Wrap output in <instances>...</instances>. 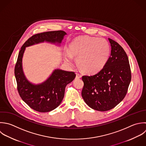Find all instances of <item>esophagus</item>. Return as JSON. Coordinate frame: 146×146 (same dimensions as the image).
I'll return each instance as SVG.
<instances>
[{
	"mask_svg": "<svg viewBox=\"0 0 146 146\" xmlns=\"http://www.w3.org/2000/svg\"><path fill=\"white\" fill-rule=\"evenodd\" d=\"M82 77V75L79 73H76V78H81Z\"/></svg>",
	"mask_w": 146,
	"mask_h": 146,
	"instance_id": "esophagus-1",
	"label": "esophagus"
}]
</instances>
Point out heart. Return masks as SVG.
Wrapping results in <instances>:
<instances>
[{"label": "heart", "mask_w": 146, "mask_h": 146, "mask_svg": "<svg viewBox=\"0 0 146 146\" xmlns=\"http://www.w3.org/2000/svg\"><path fill=\"white\" fill-rule=\"evenodd\" d=\"M69 49V52L66 51L64 54L65 62L73 65L75 57L80 68L90 74L97 73L104 68L110 53L109 44L105 38L88 36L74 38Z\"/></svg>", "instance_id": "obj_1"}]
</instances>
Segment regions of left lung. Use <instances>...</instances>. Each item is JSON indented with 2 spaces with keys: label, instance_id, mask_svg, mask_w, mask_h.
<instances>
[{
  "label": "left lung",
  "instance_id": "left-lung-1",
  "mask_svg": "<svg viewBox=\"0 0 146 146\" xmlns=\"http://www.w3.org/2000/svg\"><path fill=\"white\" fill-rule=\"evenodd\" d=\"M108 39L111 54L104 68L94 75L82 77L84 101L92 109L100 111L112 109L123 100L131 79L126 53L118 43Z\"/></svg>",
  "mask_w": 146,
  "mask_h": 146
}]
</instances>
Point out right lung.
<instances>
[{
	"label": "right lung",
	"instance_id": "add662e5",
	"mask_svg": "<svg viewBox=\"0 0 146 146\" xmlns=\"http://www.w3.org/2000/svg\"><path fill=\"white\" fill-rule=\"evenodd\" d=\"M67 33L63 31L46 32L30 37L21 46L15 68L17 90L21 99L32 109L41 113L50 111L61 103L66 86L76 77L73 72L55 69L44 82L33 84L26 77L23 68V57L27 47L42 42L60 46Z\"/></svg>",
	"mask_w": 146,
	"mask_h": 146
}]
</instances>
